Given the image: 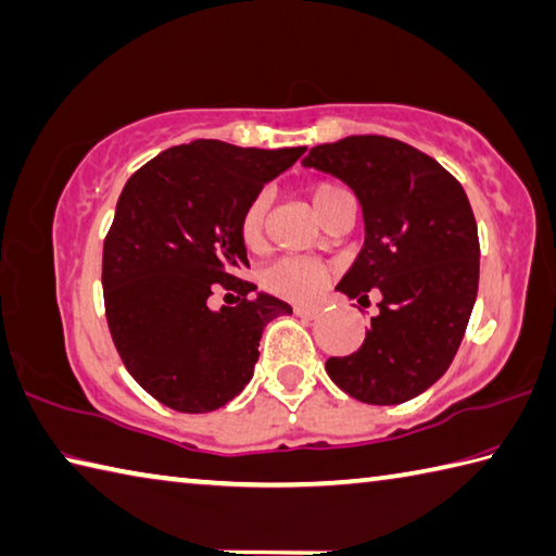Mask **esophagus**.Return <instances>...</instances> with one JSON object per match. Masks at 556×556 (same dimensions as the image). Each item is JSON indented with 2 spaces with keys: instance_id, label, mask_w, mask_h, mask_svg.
Here are the masks:
<instances>
[{
  "instance_id": "obj_1",
  "label": "esophagus",
  "mask_w": 556,
  "mask_h": 556,
  "mask_svg": "<svg viewBox=\"0 0 556 556\" xmlns=\"http://www.w3.org/2000/svg\"><path fill=\"white\" fill-rule=\"evenodd\" d=\"M294 313L299 318H316L318 316V308L313 306H294Z\"/></svg>"
}]
</instances>
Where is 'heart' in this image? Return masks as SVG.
I'll use <instances>...</instances> for the list:
<instances>
[{"label": "heart", "mask_w": 556, "mask_h": 556, "mask_svg": "<svg viewBox=\"0 0 556 556\" xmlns=\"http://www.w3.org/2000/svg\"><path fill=\"white\" fill-rule=\"evenodd\" d=\"M345 194L340 187L330 185V181H316L306 189V197L311 201L313 211L318 218L326 214V208L338 197ZM267 208L269 199L267 194H257L245 206L243 216H240V240L245 248H260L265 240V224H267ZM330 269L320 265L316 260L306 257H279L260 271V285L265 287L269 294L289 299V301H311L313 296L320 294V289L326 287Z\"/></svg>", "instance_id": "heart-1"}]
</instances>
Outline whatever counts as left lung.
I'll list each match as a JSON object with an SVG mask.
<instances>
[{
  "instance_id": "1",
  "label": "left lung",
  "mask_w": 556,
  "mask_h": 556,
  "mask_svg": "<svg viewBox=\"0 0 556 556\" xmlns=\"http://www.w3.org/2000/svg\"><path fill=\"white\" fill-rule=\"evenodd\" d=\"M306 167L345 181L365 216V245L336 287L369 306L365 342L326 362L352 399L396 406L452 365L479 289V236L469 199L438 160L387 136L311 148Z\"/></svg>"
}]
</instances>
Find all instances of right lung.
Masks as SVG:
<instances>
[{
	"label": "right lung",
	"mask_w": 556,
	"mask_h": 556,
	"mask_svg": "<svg viewBox=\"0 0 556 556\" xmlns=\"http://www.w3.org/2000/svg\"><path fill=\"white\" fill-rule=\"evenodd\" d=\"M306 148H238L191 140L150 160L121 191L104 240L106 323L121 359L150 396L208 413L252 379L267 323L291 306L240 279V216ZM236 307L211 312L214 290Z\"/></svg>",
	"instance_id": "1"
}]
</instances>
